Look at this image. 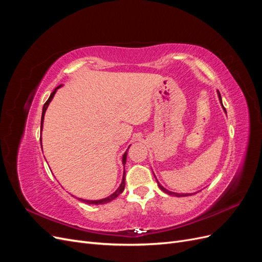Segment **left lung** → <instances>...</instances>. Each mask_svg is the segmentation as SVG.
<instances>
[{
  "instance_id": "8db88e82",
  "label": "left lung",
  "mask_w": 262,
  "mask_h": 262,
  "mask_svg": "<svg viewBox=\"0 0 262 262\" xmlns=\"http://www.w3.org/2000/svg\"><path fill=\"white\" fill-rule=\"evenodd\" d=\"M217 95H219V99H220V101H221V104H222V97H221V94H220V92H217ZM222 107H223V109H224V112L226 113V110H225V108H224V106H223V104H222ZM154 177H155V175H154ZM156 178V177H155ZM157 185H158V187L161 188V190H163L164 192H166L167 194H169V195H175V196H188V195H192V193H176V192H171V191H169V190H167V189H165L160 182L157 181Z\"/></svg>"
}]
</instances>
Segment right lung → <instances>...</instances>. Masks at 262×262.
<instances>
[{
  "label": "right lung",
  "mask_w": 262,
  "mask_h": 262,
  "mask_svg": "<svg viewBox=\"0 0 262 262\" xmlns=\"http://www.w3.org/2000/svg\"><path fill=\"white\" fill-rule=\"evenodd\" d=\"M61 86H62V85H59V86L57 87V89H55V90L51 93V95H50V97L48 98V100H47V101L45 102L43 108H42V115H41V130H42V124H43V119H45L46 110H47V108H48V106H49V104H50V101L52 100L55 92H57V90L60 89ZM40 142H41V140H40ZM41 147H42V145H41ZM129 147H130V146H129ZM126 155H128V149L125 150V153H124L123 156H122V164H123V166L125 165V162H126ZM124 186H125V170H123V177H122L121 185L119 186V188L116 190V191H115L112 195H109V196L105 198V199H100V200H84V199H78V200H81V201H83L84 203H87V204H105V203H108V202H110V201H113L114 199H116V198H117L119 194H121L122 191L124 190Z\"/></svg>",
  "instance_id": "obj_1"
}]
</instances>
